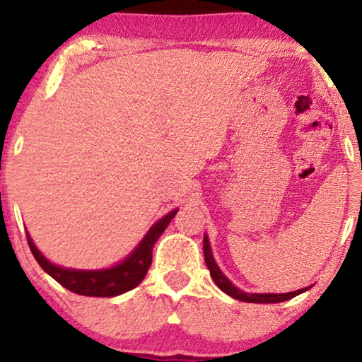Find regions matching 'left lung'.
<instances>
[{"instance_id":"left-lung-1","label":"left lung","mask_w":362,"mask_h":362,"mask_svg":"<svg viewBox=\"0 0 362 362\" xmlns=\"http://www.w3.org/2000/svg\"><path fill=\"white\" fill-rule=\"evenodd\" d=\"M202 247H204V260H206L207 269H209V272H211L212 280L216 281V285L219 286L224 293H227L235 300L247 301V303H280V301H286V300L293 298V296L303 293V291L311 288V286H306V288L290 291V293H245V291H242L237 288V286L232 285V281L227 279V276L221 272L219 267H217L214 257H212V250H211L209 239H207V235H204V245Z\"/></svg>"}]
</instances>
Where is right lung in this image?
<instances>
[{
	"label": "right lung",
	"instance_id": "1",
	"mask_svg": "<svg viewBox=\"0 0 362 362\" xmlns=\"http://www.w3.org/2000/svg\"><path fill=\"white\" fill-rule=\"evenodd\" d=\"M177 209L168 212L165 217H161L155 226L148 230V234L143 237V240L136 245V249L127 257L120 264L105 270H74L62 269L49 262L37 247L34 245L31 237L28 234V244L31 249L34 259L41 265V269L59 281L64 288L74 291L77 295L86 296H117L125 293V291L135 288L140 285V281L145 279L148 269L151 265L153 245L160 239V235L170 224L173 217L176 216Z\"/></svg>",
	"mask_w": 362,
	"mask_h": 362
}]
</instances>
